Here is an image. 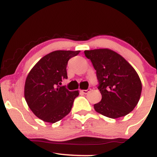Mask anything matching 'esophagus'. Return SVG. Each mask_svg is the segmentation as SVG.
<instances>
[{
	"label": "esophagus",
	"instance_id": "34e87169",
	"mask_svg": "<svg viewBox=\"0 0 157 157\" xmlns=\"http://www.w3.org/2000/svg\"><path fill=\"white\" fill-rule=\"evenodd\" d=\"M90 91H91V89H87V90H81V91H80V93L84 94H87L89 93Z\"/></svg>",
	"mask_w": 157,
	"mask_h": 157
}]
</instances>
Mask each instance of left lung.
I'll return each mask as SVG.
<instances>
[{
    "mask_svg": "<svg viewBox=\"0 0 157 157\" xmlns=\"http://www.w3.org/2000/svg\"><path fill=\"white\" fill-rule=\"evenodd\" d=\"M85 55L92 63L98 80L101 101L94 104L97 113L109 118L125 116L140 100L142 82L124 57L108 48L87 50Z\"/></svg>",
    "mask_w": 157,
    "mask_h": 157,
    "instance_id": "left-lung-1",
    "label": "left lung"
}]
</instances>
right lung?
I'll return each instance as SVG.
<instances>
[{
  "label": "right lung",
  "instance_id": "1",
  "mask_svg": "<svg viewBox=\"0 0 157 157\" xmlns=\"http://www.w3.org/2000/svg\"><path fill=\"white\" fill-rule=\"evenodd\" d=\"M79 53L52 52L42 57L29 73L25 82V100L32 112L44 122L55 123L71 111L79 91H70L60 85L68 78V61Z\"/></svg>",
  "mask_w": 157,
  "mask_h": 157
}]
</instances>
